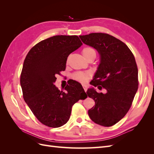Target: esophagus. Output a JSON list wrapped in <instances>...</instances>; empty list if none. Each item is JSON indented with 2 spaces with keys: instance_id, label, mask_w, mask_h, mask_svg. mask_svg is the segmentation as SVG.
Masks as SVG:
<instances>
[{
  "instance_id": "obj_1",
  "label": "esophagus",
  "mask_w": 154,
  "mask_h": 154,
  "mask_svg": "<svg viewBox=\"0 0 154 154\" xmlns=\"http://www.w3.org/2000/svg\"><path fill=\"white\" fill-rule=\"evenodd\" d=\"M82 86H83V89H84L85 92H87V87L85 85H82Z\"/></svg>"
}]
</instances>
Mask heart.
<instances>
[{
	"label": "heart",
	"mask_w": 154,
	"mask_h": 154,
	"mask_svg": "<svg viewBox=\"0 0 154 154\" xmlns=\"http://www.w3.org/2000/svg\"><path fill=\"white\" fill-rule=\"evenodd\" d=\"M82 53L83 57L87 60L89 58H94V60L96 57L95 49L91 47L84 48L82 51ZM72 77L75 80L82 83H85L89 80L91 77V74L88 72H77L73 74Z\"/></svg>",
	"instance_id": "heart-1"
}]
</instances>
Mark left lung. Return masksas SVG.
<instances>
[{
  "label": "left lung",
  "instance_id": "obj_1",
  "mask_svg": "<svg viewBox=\"0 0 154 154\" xmlns=\"http://www.w3.org/2000/svg\"><path fill=\"white\" fill-rule=\"evenodd\" d=\"M80 38L100 55V63L91 84L106 90L105 94L94 88L87 90L88 97L95 101L88 116L96 124L111 127L127 114L136 94L139 82L136 60L127 45L109 34L93 32Z\"/></svg>",
  "mask_w": 154,
  "mask_h": 154
}]
</instances>
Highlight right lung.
<instances>
[{
    "label": "right lung",
    "mask_w": 154,
    "mask_h": 154,
    "mask_svg": "<svg viewBox=\"0 0 154 154\" xmlns=\"http://www.w3.org/2000/svg\"><path fill=\"white\" fill-rule=\"evenodd\" d=\"M82 42L76 35H57L32 47L24 60L20 74L23 97L40 123L52 128L66 124L72 105L87 95L81 84L65 87L54 85L56 75L65 71L68 56Z\"/></svg>",
    "instance_id": "right-lung-1"
}]
</instances>
